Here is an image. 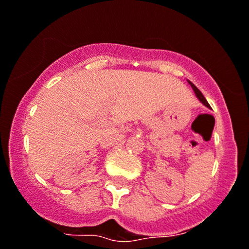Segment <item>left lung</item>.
I'll use <instances>...</instances> for the list:
<instances>
[{
	"label": "left lung",
	"mask_w": 249,
	"mask_h": 249,
	"mask_svg": "<svg viewBox=\"0 0 249 249\" xmlns=\"http://www.w3.org/2000/svg\"><path fill=\"white\" fill-rule=\"evenodd\" d=\"M187 82L190 83L191 87H192V89H193V91H195V94H196V96H197V98H198V100H199L200 103L204 105V106H206V107H208V108H211L210 105H209L208 101H206V99L204 98V95H203V94H201V91H200L199 89H198V88L196 87V86L193 85L192 82H191V81H188V80H187Z\"/></svg>",
	"instance_id": "obj_1"
}]
</instances>
